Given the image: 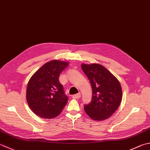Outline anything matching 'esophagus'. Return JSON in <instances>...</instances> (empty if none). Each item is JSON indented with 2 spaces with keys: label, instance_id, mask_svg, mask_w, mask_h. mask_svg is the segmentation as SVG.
Wrapping results in <instances>:
<instances>
[{
  "label": "esophagus",
  "instance_id": "obj_1",
  "mask_svg": "<svg viewBox=\"0 0 150 150\" xmlns=\"http://www.w3.org/2000/svg\"><path fill=\"white\" fill-rule=\"evenodd\" d=\"M80 98H81V94H80V93H77V94L73 95L72 96V98L73 99H79Z\"/></svg>",
  "mask_w": 150,
  "mask_h": 150
}]
</instances>
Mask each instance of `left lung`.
Listing matches in <instances>:
<instances>
[{
    "instance_id": "left-lung-1",
    "label": "left lung",
    "mask_w": 150,
    "mask_h": 150,
    "mask_svg": "<svg viewBox=\"0 0 150 150\" xmlns=\"http://www.w3.org/2000/svg\"><path fill=\"white\" fill-rule=\"evenodd\" d=\"M81 68L92 88V101L84 105L85 112L96 121L108 118L121 103L122 90L120 82L101 64H83Z\"/></svg>"
}]
</instances>
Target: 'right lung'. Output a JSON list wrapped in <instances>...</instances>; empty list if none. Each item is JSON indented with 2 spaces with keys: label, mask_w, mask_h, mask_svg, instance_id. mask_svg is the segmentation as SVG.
I'll return each instance as SVG.
<instances>
[{
  "label": "right lung",
  "mask_w": 150,
  "mask_h": 150,
  "mask_svg": "<svg viewBox=\"0 0 150 150\" xmlns=\"http://www.w3.org/2000/svg\"><path fill=\"white\" fill-rule=\"evenodd\" d=\"M69 62L54 60L47 62L32 76L26 88V101L32 112L41 118L57 117L68 98L58 80Z\"/></svg>",
  "instance_id": "right-lung-1"
}]
</instances>
